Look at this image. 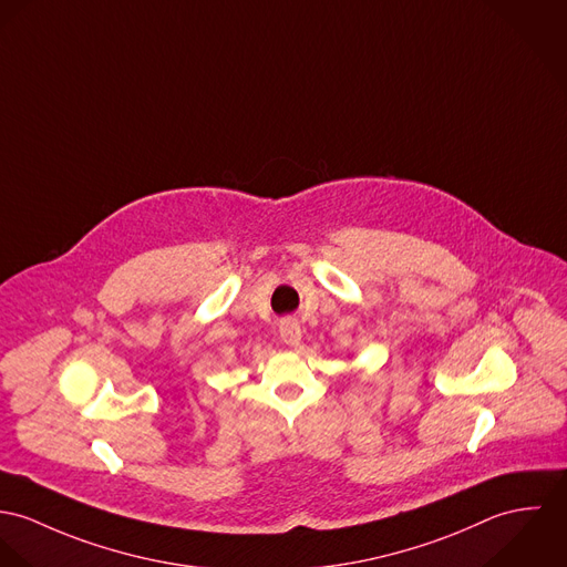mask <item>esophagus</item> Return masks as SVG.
<instances>
[{
	"mask_svg": "<svg viewBox=\"0 0 567 567\" xmlns=\"http://www.w3.org/2000/svg\"><path fill=\"white\" fill-rule=\"evenodd\" d=\"M280 339L287 343V346H298L300 339H302V330H300V323L293 321V319H287L280 323Z\"/></svg>",
	"mask_w": 567,
	"mask_h": 567,
	"instance_id": "1",
	"label": "esophagus"
}]
</instances>
